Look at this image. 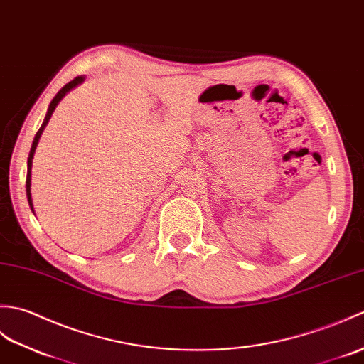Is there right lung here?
I'll return each mask as SVG.
<instances>
[{"mask_svg":"<svg viewBox=\"0 0 364 364\" xmlns=\"http://www.w3.org/2000/svg\"><path fill=\"white\" fill-rule=\"evenodd\" d=\"M84 79H85L84 76H77V77H75L73 80H70V82H68L67 85H63V87L60 88L59 93L55 95L54 98H53V101H51V104H50V107H48L46 117H45V119H43V124L40 126V129H38L36 136H34V141H32V146H31V151H29V157H28V176H26V196H28V203H29V207H31V210H32V213H34V207H32V198H31V168H32V159H34V152H36V148H37L38 139H40V135H42L45 126L48 124V121H50L54 109L58 107V104L60 102V100L71 90V88H75L76 85L82 84Z\"/></svg>","mask_w":364,"mask_h":364,"instance_id":"1","label":"right lung"}]
</instances>
